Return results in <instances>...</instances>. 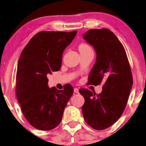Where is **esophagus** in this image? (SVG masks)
Segmentation results:
<instances>
[{"mask_svg":"<svg viewBox=\"0 0 146 146\" xmlns=\"http://www.w3.org/2000/svg\"><path fill=\"white\" fill-rule=\"evenodd\" d=\"M74 92L75 93L78 94V93H79V89L77 88H75L74 89Z\"/></svg>","mask_w":146,"mask_h":146,"instance_id":"1","label":"esophagus"}]
</instances>
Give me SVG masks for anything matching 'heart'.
<instances>
[{
    "mask_svg": "<svg viewBox=\"0 0 146 146\" xmlns=\"http://www.w3.org/2000/svg\"><path fill=\"white\" fill-rule=\"evenodd\" d=\"M88 49H91V48L88 45L86 44H81L79 46V50L80 51H84V50H86Z\"/></svg>",
    "mask_w": 146,
    "mask_h": 146,
    "instance_id": "1",
    "label": "heart"
}]
</instances>
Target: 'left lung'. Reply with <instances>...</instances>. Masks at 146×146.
<instances>
[{
    "label": "left lung",
    "mask_w": 146,
    "mask_h": 146,
    "mask_svg": "<svg viewBox=\"0 0 146 146\" xmlns=\"http://www.w3.org/2000/svg\"><path fill=\"white\" fill-rule=\"evenodd\" d=\"M83 38L96 53L88 84L97 86L102 82L104 85L98 95L88 89L80 90L85 100L82 110L86 122L102 130L113 124L123 112L133 85L132 74L124 48L112 32L90 29Z\"/></svg>",
    "instance_id": "1"
}]
</instances>
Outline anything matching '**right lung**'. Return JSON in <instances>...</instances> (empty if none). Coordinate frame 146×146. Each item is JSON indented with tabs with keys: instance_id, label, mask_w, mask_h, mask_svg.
I'll return each instance as SVG.
<instances>
[{
	"instance_id": "right-lung-1",
	"label": "right lung",
	"mask_w": 146,
	"mask_h": 146,
	"mask_svg": "<svg viewBox=\"0 0 146 146\" xmlns=\"http://www.w3.org/2000/svg\"><path fill=\"white\" fill-rule=\"evenodd\" d=\"M77 31L37 33L24 48L18 62L16 93L24 115L34 127L50 130L60 123L74 89L50 88L47 75L60 69L62 54Z\"/></svg>"
}]
</instances>
